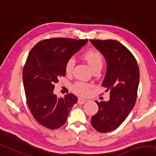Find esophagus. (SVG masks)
<instances>
[{
    "mask_svg": "<svg viewBox=\"0 0 156 156\" xmlns=\"http://www.w3.org/2000/svg\"><path fill=\"white\" fill-rule=\"evenodd\" d=\"M86 102V99H83V98H78V103L79 105H83Z\"/></svg>",
    "mask_w": 156,
    "mask_h": 156,
    "instance_id": "1",
    "label": "esophagus"
}]
</instances>
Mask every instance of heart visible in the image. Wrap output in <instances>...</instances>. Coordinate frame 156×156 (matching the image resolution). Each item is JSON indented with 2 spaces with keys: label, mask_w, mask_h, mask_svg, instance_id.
<instances>
[{
  "label": "heart",
  "mask_w": 156,
  "mask_h": 156,
  "mask_svg": "<svg viewBox=\"0 0 156 156\" xmlns=\"http://www.w3.org/2000/svg\"><path fill=\"white\" fill-rule=\"evenodd\" d=\"M83 58L86 61L87 65L93 71L95 70H101L102 68L104 60L101 54L97 51H88L83 54ZM74 60L70 58L66 64V72L70 74L73 71L74 67ZM91 86L86 83L77 82L72 86V90L79 95H86L90 89Z\"/></svg>",
  "instance_id": "obj_1"
}]
</instances>
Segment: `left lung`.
<instances>
[{
    "label": "left lung",
    "mask_w": 156,
    "mask_h": 156,
    "mask_svg": "<svg viewBox=\"0 0 156 156\" xmlns=\"http://www.w3.org/2000/svg\"><path fill=\"white\" fill-rule=\"evenodd\" d=\"M90 41L105 57L107 71L102 86L109 90L108 101H95L99 107L91 124L100 133L115 130L134 107L139 85V69L131 51L119 41L91 39Z\"/></svg>",
    "instance_id": "obj_1"
}]
</instances>
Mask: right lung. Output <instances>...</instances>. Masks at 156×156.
I'll list each match as a JSON object with an SVG mask.
<instances>
[{"label": "right lung", "instance_id": "obj_1", "mask_svg": "<svg viewBox=\"0 0 156 156\" xmlns=\"http://www.w3.org/2000/svg\"><path fill=\"white\" fill-rule=\"evenodd\" d=\"M87 39L52 38L39 41L30 51L23 80L28 107L37 122L49 129L66 122L78 98L70 93L58 98L54 84L65 76L67 61L86 44Z\"/></svg>", "mask_w": 156, "mask_h": 156}]
</instances>
